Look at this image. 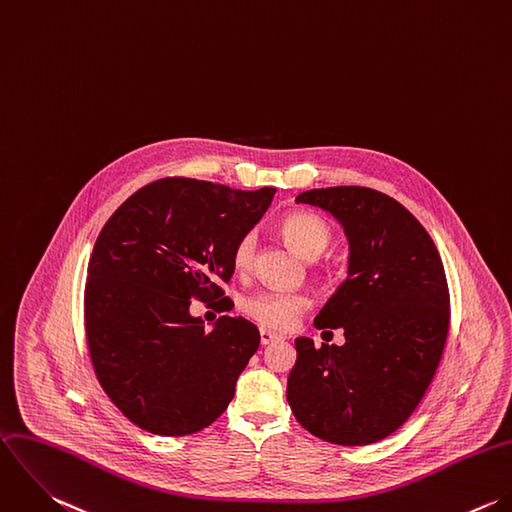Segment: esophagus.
<instances>
[{"mask_svg":"<svg viewBox=\"0 0 512 512\" xmlns=\"http://www.w3.org/2000/svg\"><path fill=\"white\" fill-rule=\"evenodd\" d=\"M282 340V336H278V334H272L270 330H260V343L262 345H268V343H274V341Z\"/></svg>","mask_w":512,"mask_h":512,"instance_id":"esophagus-1","label":"esophagus"}]
</instances>
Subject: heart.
Returning <instances> with one entry per match:
<instances>
[{
    "label": "heart",
    "mask_w": 512,
    "mask_h": 512,
    "mask_svg": "<svg viewBox=\"0 0 512 512\" xmlns=\"http://www.w3.org/2000/svg\"><path fill=\"white\" fill-rule=\"evenodd\" d=\"M282 234L286 242L306 260L320 258L332 242L330 224L312 212H294L282 220ZM256 250V236L244 234L234 246V264L246 270L252 264ZM308 308V298L292 292H254L242 300V310L254 322L272 328L288 330L296 324L302 312Z\"/></svg>",
    "instance_id": "1"
}]
</instances>
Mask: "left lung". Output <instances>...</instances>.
Segmentation results:
<instances>
[{
	"instance_id": "left-lung-1",
	"label": "left lung",
	"mask_w": 512,
	"mask_h": 512,
	"mask_svg": "<svg viewBox=\"0 0 512 512\" xmlns=\"http://www.w3.org/2000/svg\"><path fill=\"white\" fill-rule=\"evenodd\" d=\"M296 202L330 212L349 242L347 278L316 316L343 345L296 340L288 403L312 435L359 447L397 431L423 399L449 332L441 256L395 198L365 186L314 188Z\"/></svg>"
}]
</instances>
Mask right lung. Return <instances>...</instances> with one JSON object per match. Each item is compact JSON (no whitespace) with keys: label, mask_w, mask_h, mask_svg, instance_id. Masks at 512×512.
Wrapping results in <instances>:
<instances>
[{"label":"right lung","mask_w":512,"mask_h":512,"mask_svg":"<svg viewBox=\"0 0 512 512\" xmlns=\"http://www.w3.org/2000/svg\"><path fill=\"white\" fill-rule=\"evenodd\" d=\"M274 194L161 178L103 226L87 268V343L101 387L141 429L192 435L232 401L260 334L230 316L206 330L190 316V298L222 296L216 282L232 278L236 242Z\"/></svg>","instance_id":"1"}]
</instances>
